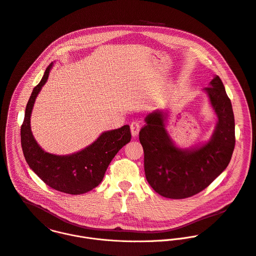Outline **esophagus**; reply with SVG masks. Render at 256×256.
<instances>
[{
	"label": "esophagus",
	"instance_id": "esophagus-1",
	"mask_svg": "<svg viewBox=\"0 0 256 256\" xmlns=\"http://www.w3.org/2000/svg\"><path fill=\"white\" fill-rule=\"evenodd\" d=\"M140 128V126L138 122H132L130 124V132H132V136H136L138 134Z\"/></svg>",
	"mask_w": 256,
	"mask_h": 256
}]
</instances>
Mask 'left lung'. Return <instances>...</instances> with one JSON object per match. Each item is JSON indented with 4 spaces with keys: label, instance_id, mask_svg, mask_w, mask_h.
I'll return each mask as SVG.
<instances>
[{
    "label": "left lung",
    "instance_id": "8db88e82",
    "mask_svg": "<svg viewBox=\"0 0 256 256\" xmlns=\"http://www.w3.org/2000/svg\"><path fill=\"white\" fill-rule=\"evenodd\" d=\"M218 118L209 142L193 148H180L170 138L166 114L156 110L146 118L140 132L148 183L160 196L192 197L207 188L227 168L235 146L232 104L219 76L204 88Z\"/></svg>",
    "mask_w": 256,
    "mask_h": 256
}]
</instances>
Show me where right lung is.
<instances>
[{
    "mask_svg": "<svg viewBox=\"0 0 256 256\" xmlns=\"http://www.w3.org/2000/svg\"><path fill=\"white\" fill-rule=\"evenodd\" d=\"M52 66L53 63L46 68L27 104L21 126L22 150L30 168L46 185L66 194H84L102 183L114 156L130 142V126L104 132L90 146L71 154L57 156L42 150L31 132L30 118L35 100L46 83Z\"/></svg>",
    "mask_w": 256,
    "mask_h": 256,
    "instance_id": "1",
    "label": "right lung"
}]
</instances>
